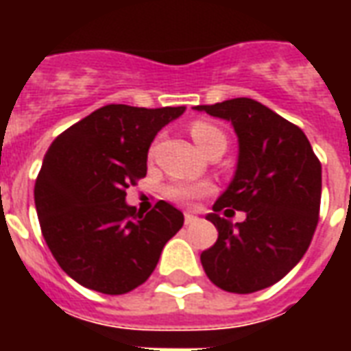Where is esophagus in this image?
<instances>
[{"instance_id": "obj_1", "label": "esophagus", "mask_w": 351, "mask_h": 351, "mask_svg": "<svg viewBox=\"0 0 351 351\" xmlns=\"http://www.w3.org/2000/svg\"><path fill=\"white\" fill-rule=\"evenodd\" d=\"M199 218L195 216V214H190V213H186L184 214V221H186V226H191V223H195Z\"/></svg>"}]
</instances>
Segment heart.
Instances as JSON below:
<instances>
[{"label": "heart", "mask_w": 351, "mask_h": 351, "mask_svg": "<svg viewBox=\"0 0 351 351\" xmlns=\"http://www.w3.org/2000/svg\"><path fill=\"white\" fill-rule=\"evenodd\" d=\"M190 135L195 141V145L205 152L208 146L216 145V143H226V135L221 133L220 128H216L208 122H193L190 125ZM210 186L208 184L199 182H186V180H178V182L169 184L165 188V195L171 201H175L178 205H193L199 197H203L206 193H210Z\"/></svg>", "instance_id": "b5f03b06"}]
</instances>
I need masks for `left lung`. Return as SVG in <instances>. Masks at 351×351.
Listing matches in <instances>:
<instances>
[{
    "mask_svg": "<svg viewBox=\"0 0 351 351\" xmlns=\"http://www.w3.org/2000/svg\"><path fill=\"white\" fill-rule=\"evenodd\" d=\"M193 108L231 122L239 138L233 180L206 214L218 241L201 254V263L223 291L254 293L284 278L308 250L319 216L322 163L306 135L259 101L235 97ZM231 208L247 220L233 224Z\"/></svg>",
    "mask_w": 351,
    "mask_h": 351,
    "instance_id": "left-lung-1",
    "label": "left lung"
}]
</instances>
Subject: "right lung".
I'll return each instance as SVG.
<instances>
[{
    "mask_svg": "<svg viewBox=\"0 0 351 351\" xmlns=\"http://www.w3.org/2000/svg\"><path fill=\"white\" fill-rule=\"evenodd\" d=\"M186 107L107 105L54 138L35 180L52 256L80 286L122 295L145 284L184 214L160 201L143 216L125 190L146 176L148 148Z\"/></svg>",
    "mask_w": 351,
    "mask_h": 351,
    "instance_id": "add662e5",
    "label": "right lung"
}]
</instances>
